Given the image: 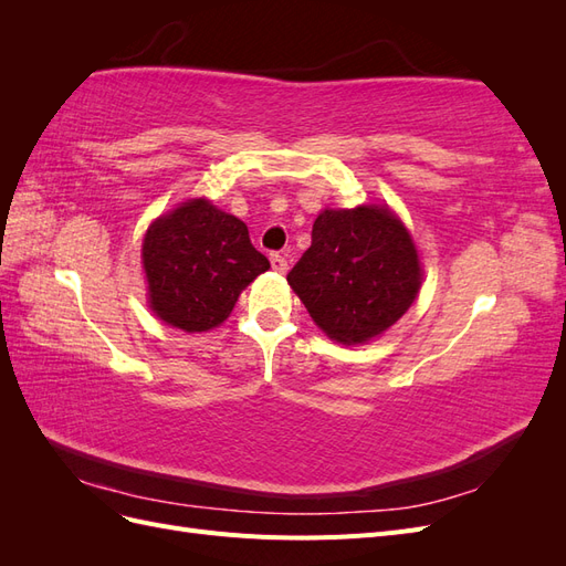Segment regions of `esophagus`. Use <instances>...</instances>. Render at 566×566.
Listing matches in <instances>:
<instances>
[{
	"label": "esophagus",
	"mask_w": 566,
	"mask_h": 566,
	"mask_svg": "<svg viewBox=\"0 0 566 566\" xmlns=\"http://www.w3.org/2000/svg\"><path fill=\"white\" fill-rule=\"evenodd\" d=\"M271 266H273V271L285 273V271H287V260H285V254H281V252H273V254H271Z\"/></svg>",
	"instance_id": "34e87169"
}]
</instances>
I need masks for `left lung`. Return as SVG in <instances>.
<instances>
[{
  "label": "left lung",
  "mask_w": 566,
  "mask_h": 566,
  "mask_svg": "<svg viewBox=\"0 0 566 566\" xmlns=\"http://www.w3.org/2000/svg\"><path fill=\"white\" fill-rule=\"evenodd\" d=\"M420 281L413 238L385 205L323 210L312 248L287 273L314 323L342 345L382 335L413 304Z\"/></svg>",
  "instance_id": "1"
}]
</instances>
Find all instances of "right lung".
<instances>
[{"label":"right lung","mask_w":566,"mask_h":566,"mask_svg":"<svg viewBox=\"0 0 566 566\" xmlns=\"http://www.w3.org/2000/svg\"><path fill=\"white\" fill-rule=\"evenodd\" d=\"M142 260L150 310L184 333H205L224 323L238 295L269 269L243 221L205 198L181 202L153 221Z\"/></svg>","instance_id":"right-lung-1"}]
</instances>
